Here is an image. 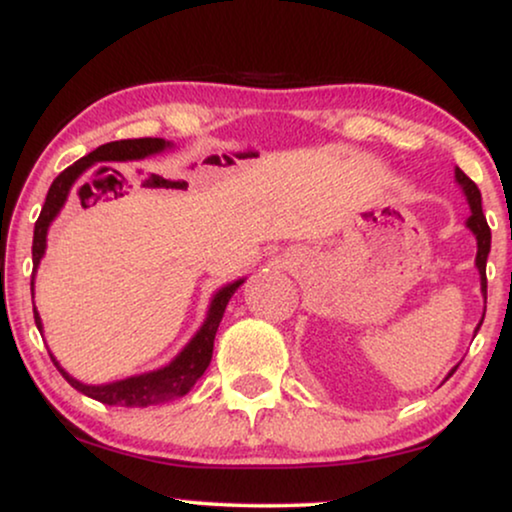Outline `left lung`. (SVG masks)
<instances>
[{
	"label": "left lung",
	"mask_w": 512,
	"mask_h": 512,
	"mask_svg": "<svg viewBox=\"0 0 512 512\" xmlns=\"http://www.w3.org/2000/svg\"><path fill=\"white\" fill-rule=\"evenodd\" d=\"M454 180H456V185L461 187V192H463V196H466L468 208H470V217L466 220V227L473 231L475 241H478V255H475V267H478V274H480V292H482V297H485V304H487V255H489V248H492V231H489V224L485 220V213H482V194H480L478 185H475V182L470 180V177L463 173L459 166L454 168ZM485 309H487V306H485ZM482 320H485V316L480 318L478 327H475V335H478ZM456 367H459V365H456ZM456 367H452V370H449V374H447L445 379L452 377V374L456 372Z\"/></svg>",
	"instance_id": "left-lung-1"
}]
</instances>
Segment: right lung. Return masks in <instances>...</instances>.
<instances>
[{"label": "right lung", "mask_w": 512, "mask_h": 512, "mask_svg": "<svg viewBox=\"0 0 512 512\" xmlns=\"http://www.w3.org/2000/svg\"><path fill=\"white\" fill-rule=\"evenodd\" d=\"M175 145L170 140L163 138H138V140H117L107 142V145H100L95 152L81 156L79 161H74L70 168H65L46 194L44 208L39 213V220L34 224V238H32V297H34V276H37L39 264H42V257L46 252V236H49V227L53 220L60 215V210L67 203V196H70L74 182L79 180L86 170L105 161H117V163H128V161H145L149 156L163 154ZM105 170V168H102ZM245 283V278H238L234 283H227L220 288L210 299L206 320L196 330V335L189 339L177 356L170 360L168 365L159 367V370L135 374V377H126L119 381H109V384H84V381L74 379L70 372L65 370L63 365L58 363L56 356L51 353L53 365L58 367V372L63 374L67 384L77 388L79 393L88 395V398L98 400V403L105 405H119V407H149V405H161L168 403V400L182 398L192 391L196 381L203 377V372L208 370L210 358H213V342L217 335V327H220V320L224 316V309H227L229 299L234 297V292ZM34 304V302H32ZM34 323H37V330L44 335L42 316H39L37 306H34Z\"/></svg>", "instance_id": "add662e5"}]
</instances>
